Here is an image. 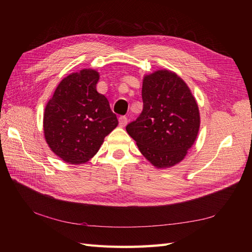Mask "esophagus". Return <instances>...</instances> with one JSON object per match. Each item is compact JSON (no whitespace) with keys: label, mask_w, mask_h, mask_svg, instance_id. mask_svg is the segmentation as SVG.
Returning a JSON list of instances; mask_svg holds the SVG:
<instances>
[{"label":"esophagus","mask_w":252,"mask_h":252,"mask_svg":"<svg viewBox=\"0 0 252 252\" xmlns=\"http://www.w3.org/2000/svg\"><path fill=\"white\" fill-rule=\"evenodd\" d=\"M127 123H128V119L126 117L122 116L119 118V124L121 127H125L127 125Z\"/></svg>","instance_id":"1"}]
</instances>
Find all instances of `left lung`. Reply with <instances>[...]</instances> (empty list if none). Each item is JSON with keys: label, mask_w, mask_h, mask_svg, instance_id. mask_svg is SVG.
I'll return each instance as SVG.
<instances>
[{"label": "left lung", "mask_w": 252, "mask_h": 252, "mask_svg": "<svg viewBox=\"0 0 252 252\" xmlns=\"http://www.w3.org/2000/svg\"><path fill=\"white\" fill-rule=\"evenodd\" d=\"M143 111L126 126L141 154L157 168L180 163L200 129V112L187 84L170 70L144 77Z\"/></svg>", "instance_id": "obj_1"}]
</instances>
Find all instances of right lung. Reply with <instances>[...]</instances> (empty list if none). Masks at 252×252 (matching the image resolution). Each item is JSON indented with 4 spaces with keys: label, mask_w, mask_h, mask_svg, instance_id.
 I'll return each instance as SVG.
<instances>
[{
    "label": "right lung",
    "mask_w": 252,
    "mask_h": 252,
    "mask_svg": "<svg viewBox=\"0 0 252 252\" xmlns=\"http://www.w3.org/2000/svg\"><path fill=\"white\" fill-rule=\"evenodd\" d=\"M98 79L100 74L94 69L69 74L45 107V140L66 163L89 161L119 124L107 98L96 91Z\"/></svg>",
    "instance_id": "right-lung-1"
}]
</instances>
